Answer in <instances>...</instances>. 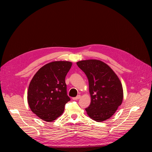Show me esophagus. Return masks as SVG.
<instances>
[{"mask_svg":"<svg viewBox=\"0 0 152 152\" xmlns=\"http://www.w3.org/2000/svg\"><path fill=\"white\" fill-rule=\"evenodd\" d=\"M80 98H81V95H78L77 96H76V97L73 98V100H79Z\"/></svg>","mask_w":152,"mask_h":152,"instance_id":"34e87169","label":"esophagus"}]
</instances>
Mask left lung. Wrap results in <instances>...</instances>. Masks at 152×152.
<instances>
[{"label": "left lung", "mask_w": 152, "mask_h": 152, "mask_svg": "<svg viewBox=\"0 0 152 152\" xmlns=\"http://www.w3.org/2000/svg\"><path fill=\"white\" fill-rule=\"evenodd\" d=\"M89 81L91 104L86 111L97 122L112 116L123 100V89L119 77L107 64L99 60H86L76 63Z\"/></svg>", "instance_id": "obj_1"}]
</instances>
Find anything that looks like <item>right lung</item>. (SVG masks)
<instances>
[{
  "instance_id": "add662e5",
  "label": "right lung",
  "mask_w": 152,
  "mask_h": 152,
  "mask_svg": "<svg viewBox=\"0 0 152 152\" xmlns=\"http://www.w3.org/2000/svg\"><path fill=\"white\" fill-rule=\"evenodd\" d=\"M72 62L55 61L46 64L34 75L28 90V103L31 110L42 120L52 122L61 116L67 95L65 77Z\"/></svg>"
}]
</instances>
